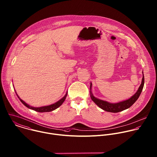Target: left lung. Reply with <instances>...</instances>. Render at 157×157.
<instances>
[{
	"label": "left lung",
	"instance_id": "8db88e82",
	"mask_svg": "<svg viewBox=\"0 0 157 157\" xmlns=\"http://www.w3.org/2000/svg\"><path fill=\"white\" fill-rule=\"evenodd\" d=\"M144 75H143L141 84L138 91L136 92V94L133 96H132L130 99H127V100L122 101V102H118V103H115V104L110 103L107 101H104L97 99L93 95L91 92H90V94H91L90 97L94 103L98 106H99L101 109H103L104 110L109 112L117 113V112H120L121 111H123L124 110L129 108L135 102V101L138 99V98H139L140 95L143 90V89L144 87ZM91 88H92V83H90V89H91Z\"/></svg>",
	"mask_w": 157,
	"mask_h": 157
}]
</instances>
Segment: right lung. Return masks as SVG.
I'll return each mask as SVG.
<instances>
[{"mask_svg": "<svg viewBox=\"0 0 157 157\" xmlns=\"http://www.w3.org/2000/svg\"><path fill=\"white\" fill-rule=\"evenodd\" d=\"M67 95V93L65 94V95L63 97V98L61 99H60L59 101H58V102H56V103L53 104H52V105H47V106H44V107H32L30 105H29V104H27L26 102H25L23 100H22L19 96L17 94V96H18L19 100L22 102V103L25 105L27 107L32 109L33 110H35L36 112H51V111H53L55 109H56L57 108H58L59 106H61L62 105L63 101H65V98H66V96Z\"/></svg>", "mask_w": 157, "mask_h": 157, "instance_id": "add662e5", "label": "right lung"}]
</instances>
